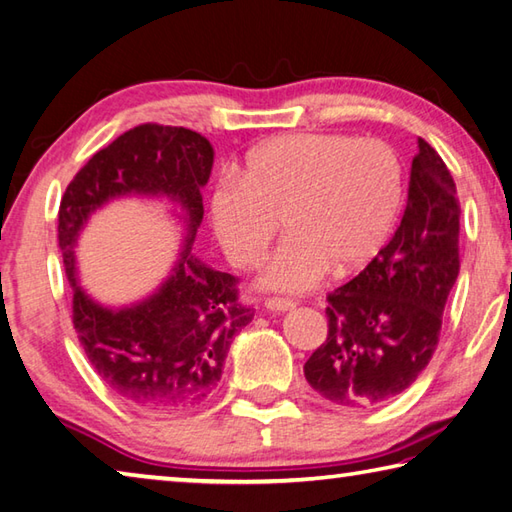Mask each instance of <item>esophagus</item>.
Masks as SVG:
<instances>
[{"label":"esophagus","instance_id":"1","mask_svg":"<svg viewBox=\"0 0 512 512\" xmlns=\"http://www.w3.org/2000/svg\"><path fill=\"white\" fill-rule=\"evenodd\" d=\"M264 306L268 310H273V313H286V310L295 308V302H293V299H286V297H268Z\"/></svg>","mask_w":512,"mask_h":512}]
</instances>
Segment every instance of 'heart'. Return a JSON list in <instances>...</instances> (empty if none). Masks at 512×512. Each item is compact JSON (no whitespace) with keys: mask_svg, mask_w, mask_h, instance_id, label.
I'll return each instance as SVG.
<instances>
[{"mask_svg":"<svg viewBox=\"0 0 512 512\" xmlns=\"http://www.w3.org/2000/svg\"><path fill=\"white\" fill-rule=\"evenodd\" d=\"M404 199L395 150L379 139L284 135L257 146L239 177L210 197V222L226 257L253 266L277 233L257 282L304 293L328 268L344 275L370 262L393 230Z\"/></svg>","mask_w":512,"mask_h":512,"instance_id":"heart-1","label":"heart"}]
</instances>
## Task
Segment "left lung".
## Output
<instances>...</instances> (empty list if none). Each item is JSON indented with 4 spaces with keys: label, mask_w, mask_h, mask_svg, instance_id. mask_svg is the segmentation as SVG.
Listing matches in <instances>:
<instances>
[{
    "label": "left lung",
    "mask_w": 512,
    "mask_h": 512,
    "mask_svg": "<svg viewBox=\"0 0 512 512\" xmlns=\"http://www.w3.org/2000/svg\"><path fill=\"white\" fill-rule=\"evenodd\" d=\"M408 202L390 242L328 295V335L306 382L337 406L366 408L402 395L433 357L459 275L457 188L437 150L417 139Z\"/></svg>",
    "instance_id": "obj_1"
}]
</instances>
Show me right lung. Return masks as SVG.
<instances>
[{"label": "right lung", "mask_w": 512, "mask_h": 512, "mask_svg": "<svg viewBox=\"0 0 512 512\" xmlns=\"http://www.w3.org/2000/svg\"><path fill=\"white\" fill-rule=\"evenodd\" d=\"M213 159V146L195 130L137 126L88 159L59 206V248L79 344L104 384L137 410L175 413L206 402L233 337L253 322V310L237 304L235 277L190 253ZM124 196L164 198L183 226V250L153 294L106 307L78 284L74 250L92 213Z\"/></svg>", "instance_id": "1"}]
</instances>
